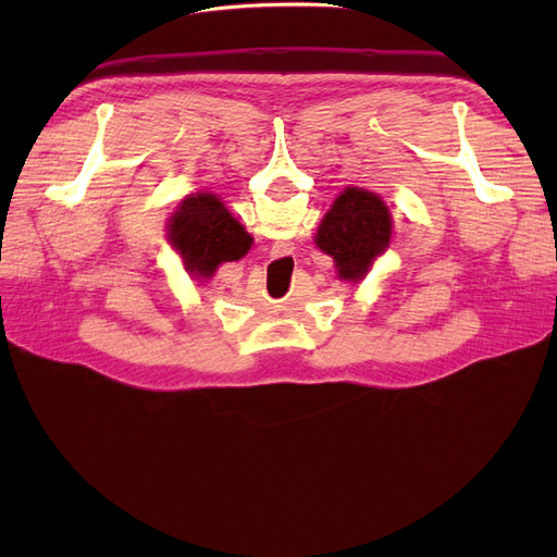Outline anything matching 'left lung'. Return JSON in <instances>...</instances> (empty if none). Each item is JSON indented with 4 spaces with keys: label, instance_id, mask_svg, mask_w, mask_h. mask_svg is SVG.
I'll use <instances>...</instances> for the list:
<instances>
[{
    "label": "left lung",
    "instance_id": "8db88e82",
    "mask_svg": "<svg viewBox=\"0 0 557 557\" xmlns=\"http://www.w3.org/2000/svg\"><path fill=\"white\" fill-rule=\"evenodd\" d=\"M391 234L393 221L383 199L362 188H346L323 218L315 244L334 258L342 278L360 281L391 244Z\"/></svg>",
    "mask_w": 557,
    "mask_h": 557
}]
</instances>
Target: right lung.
Masks as SVG:
<instances>
[{"label":"right lung","mask_w":557,"mask_h":557,"mask_svg":"<svg viewBox=\"0 0 557 557\" xmlns=\"http://www.w3.org/2000/svg\"><path fill=\"white\" fill-rule=\"evenodd\" d=\"M170 239L185 269L199 276H211L218 264L239 260L250 248V237L223 201L205 193L183 201L172 218Z\"/></svg>","instance_id":"obj_1"}]
</instances>
